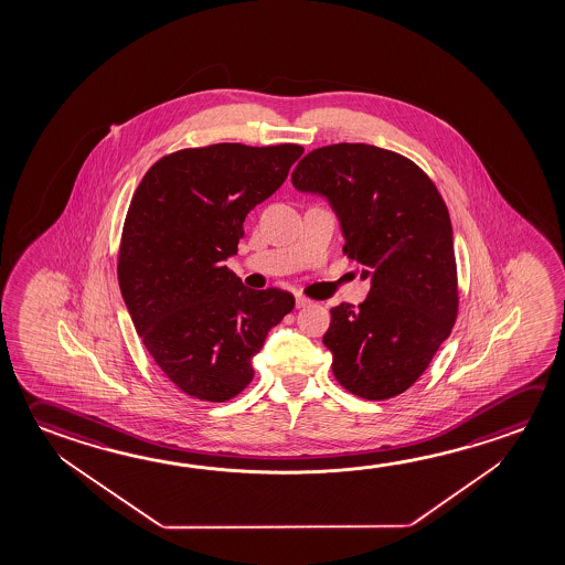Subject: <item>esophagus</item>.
I'll list each match as a JSON object with an SVG mask.
<instances>
[{"label": "esophagus", "instance_id": "34e87169", "mask_svg": "<svg viewBox=\"0 0 565 565\" xmlns=\"http://www.w3.org/2000/svg\"><path fill=\"white\" fill-rule=\"evenodd\" d=\"M311 306V299H307L306 296H296V307L297 309H301V307Z\"/></svg>", "mask_w": 565, "mask_h": 565}]
</instances>
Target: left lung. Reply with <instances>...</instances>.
<instances>
[{"mask_svg":"<svg viewBox=\"0 0 565 565\" xmlns=\"http://www.w3.org/2000/svg\"><path fill=\"white\" fill-rule=\"evenodd\" d=\"M297 191L324 196L339 216L342 252L371 291L331 309L323 334L334 379L364 399L406 392L457 319L454 228L434 181L409 159L369 143L309 151L291 173Z\"/></svg>","mask_w":565,"mask_h":565,"instance_id":"obj_1","label":"left lung"}]
</instances>
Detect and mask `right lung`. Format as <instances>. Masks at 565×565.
I'll use <instances>...</instances> for the list:
<instances>
[{
    "label": "right lung",
    "mask_w": 565,
    "mask_h": 565,
    "mask_svg": "<svg viewBox=\"0 0 565 565\" xmlns=\"http://www.w3.org/2000/svg\"><path fill=\"white\" fill-rule=\"evenodd\" d=\"M303 148L214 143L149 167L121 231L118 281L131 321L167 379L189 396L226 402L254 379L252 356L296 299L250 289L224 266L244 221L276 193Z\"/></svg>",
    "instance_id": "add662e5"
}]
</instances>
